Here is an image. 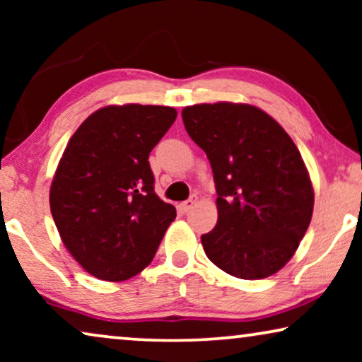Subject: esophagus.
I'll list each match as a JSON object with an SVG mask.
<instances>
[{
	"instance_id": "34e87169",
	"label": "esophagus",
	"mask_w": 362,
	"mask_h": 362,
	"mask_svg": "<svg viewBox=\"0 0 362 362\" xmlns=\"http://www.w3.org/2000/svg\"><path fill=\"white\" fill-rule=\"evenodd\" d=\"M196 202H197V197H196V196H192L191 199H187V201H185V202H181V204H180V211H181V212H187V211H191L192 207L196 206Z\"/></svg>"
}]
</instances>
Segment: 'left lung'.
I'll return each mask as SVG.
<instances>
[{
    "label": "left lung",
    "instance_id": "8db88e82",
    "mask_svg": "<svg viewBox=\"0 0 362 362\" xmlns=\"http://www.w3.org/2000/svg\"><path fill=\"white\" fill-rule=\"evenodd\" d=\"M181 115L214 173L219 217L201 235L207 259L237 279L274 275L293 257L313 214L298 148L274 118L247 103H201Z\"/></svg>",
    "mask_w": 362,
    "mask_h": 362
}]
</instances>
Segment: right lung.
Wrapping results in <instances>:
<instances>
[{
  "mask_svg": "<svg viewBox=\"0 0 362 362\" xmlns=\"http://www.w3.org/2000/svg\"><path fill=\"white\" fill-rule=\"evenodd\" d=\"M176 115L173 107H103L67 143L51 185V212L66 249L97 279L140 274L175 221V206L156 196L148 156Z\"/></svg>",
  "mask_w": 362,
  "mask_h": 362,
  "instance_id": "obj_1",
  "label": "right lung"
}]
</instances>
